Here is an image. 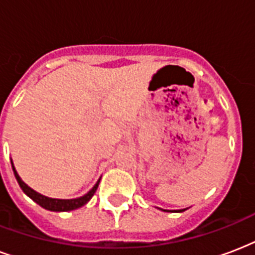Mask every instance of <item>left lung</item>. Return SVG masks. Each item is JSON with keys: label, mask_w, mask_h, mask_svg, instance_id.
Returning <instances> with one entry per match:
<instances>
[{"label": "left lung", "mask_w": 255, "mask_h": 255, "mask_svg": "<svg viewBox=\"0 0 255 255\" xmlns=\"http://www.w3.org/2000/svg\"><path fill=\"white\" fill-rule=\"evenodd\" d=\"M179 212H182V210H179Z\"/></svg>", "instance_id": "left-lung-1"}]
</instances>
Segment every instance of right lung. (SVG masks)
Returning <instances> with one entry per match:
<instances>
[{
    "mask_svg": "<svg viewBox=\"0 0 255 255\" xmlns=\"http://www.w3.org/2000/svg\"><path fill=\"white\" fill-rule=\"evenodd\" d=\"M13 171H14L15 178H17V182L21 186L22 191L26 195H29L34 202H37L41 206V208L46 209V210H50V212H70V210H74V209H78L81 206H84L85 203H88L90 201L94 193H96L97 187H98V183L100 181L94 185L92 190L89 191L88 194H85L84 197H80V198L76 199H54V198H47L45 195H41L39 193L34 191L33 189L27 186L26 183L23 182L22 179L19 178V175L17 174L14 166H13Z\"/></svg>",
    "mask_w": 255,
    "mask_h": 255,
    "instance_id": "add662e5",
    "label": "right lung"
}]
</instances>
